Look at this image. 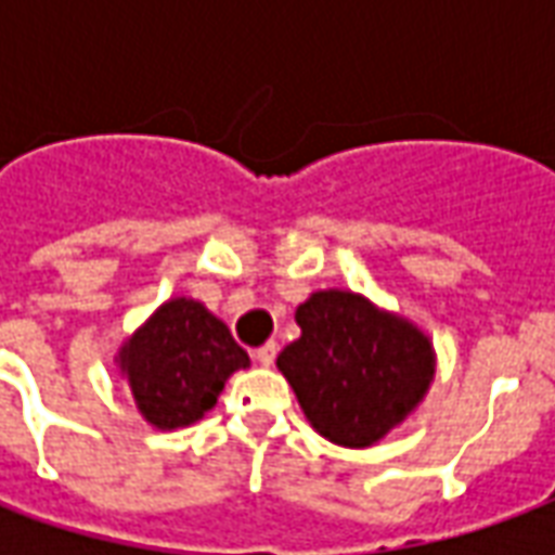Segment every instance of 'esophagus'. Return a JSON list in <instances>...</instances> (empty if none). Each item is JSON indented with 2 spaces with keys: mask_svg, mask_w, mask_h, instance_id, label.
<instances>
[{
  "mask_svg": "<svg viewBox=\"0 0 555 555\" xmlns=\"http://www.w3.org/2000/svg\"><path fill=\"white\" fill-rule=\"evenodd\" d=\"M276 341H267V345H261V348L255 350V360L261 362V365H273V360H276Z\"/></svg>",
  "mask_w": 555,
  "mask_h": 555,
  "instance_id": "1",
  "label": "esophagus"
}]
</instances>
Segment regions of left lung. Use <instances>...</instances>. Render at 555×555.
Segmentation results:
<instances>
[{
	"label": "left lung",
	"instance_id": "left-lung-1",
	"mask_svg": "<svg viewBox=\"0 0 555 555\" xmlns=\"http://www.w3.org/2000/svg\"><path fill=\"white\" fill-rule=\"evenodd\" d=\"M300 338L276 369L324 440L369 449L425 401L437 353L404 314L386 312L357 291L326 288L297 306Z\"/></svg>",
	"mask_w": 555,
	"mask_h": 555
}]
</instances>
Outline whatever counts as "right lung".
<instances>
[{
	"label": "right lung",
	"instance_id": "right-lung-1",
	"mask_svg": "<svg viewBox=\"0 0 555 555\" xmlns=\"http://www.w3.org/2000/svg\"><path fill=\"white\" fill-rule=\"evenodd\" d=\"M115 365L151 428H186L217 404L249 353L229 326L193 297H171L121 341Z\"/></svg>",
	"mask_w": 555,
	"mask_h": 555
}]
</instances>
